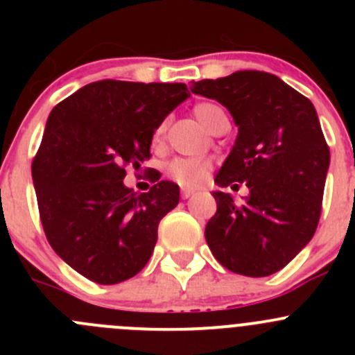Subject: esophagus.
<instances>
[{
    "label": "esophagus",
    "mask_w": 355,
    "mask_h": 355,
    "mask_svg": "<svg viewBox=\"0 0 355 355\" xmlns=\"http://www.w3.org/2000/svg\"><path fill=\"white\" fill-rule=\"evenodd\" d=\"M194 194H196V192L191 191V189H182V198H184V199L192 198V196H194Z\"/></svg>",
    "instance_id": "esophagus-1"
}]
</instances>
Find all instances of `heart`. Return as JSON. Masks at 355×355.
<instances>
[{
	"mask_svg": "<svg viewBox=\"0 0 355 355\" xmlns=\"http://www.w3.org/2000/svg\"><path fill=\"white\" fill-rule=\"evenodd\" d=\"M194 113L199 118L200 123L206 128H209V130L221 118L227 116L223 108L214 105V103H199V105H196ZM164 130H166V121H161L155 128V134H153V142L155 144H159L163 141ZM211 170H213V164L206 157H175V159H171L166 164L168 177L175 184L185 189L200 187L211 175Z\"/></svg>",
	"mask_w": 355,
	"mask_h": 355,
	"instance_id": "b5f03b06",
	"label": "heart"
}]
</instances>
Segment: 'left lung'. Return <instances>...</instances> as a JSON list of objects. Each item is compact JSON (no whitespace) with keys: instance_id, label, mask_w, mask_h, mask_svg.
Masks as SVG:
<instances>
[{"instance_id":"1","label":"left lung","mask_w":355,"mask_h":355,"mask_svg":"<svg viewBox=\"0 0 355 355\" xmlns=\"http://www.w3.org/2000/svg\"><path fill=\"white\" fill-rule=\"evenodd\" d=\"M191 91L221 103L239 127L214 182L220 187H249L242 204L213 192L218 209L204 232L207 245L234 273H277L307 245L320 221L330 148L316 110L268 71L204 78L192 82Z\"/></svg>"}]
</instances>
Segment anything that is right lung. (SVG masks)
Returning <instances> with one entry per match:
<instances>
[{
    "instance_id": "add662e5",
    "label": "right lung",
    "mask_w": 355,
    "mask_h": 355,
    "mask_svg": "<svg viewBox=\"0 0 355 355\" xmlns=\"http://www.w3.org/2000/svg\"><path fill=\"white\" fill-rule=\"evenodd\" d=\"M185 84L98 80L53 108L32 178L46 239L75 271L101 285L148 264L157 225L180 200L173 182L137 194L128 168L149 159L155 128L189 98Z\"/></svg>"
}]
</instances>
